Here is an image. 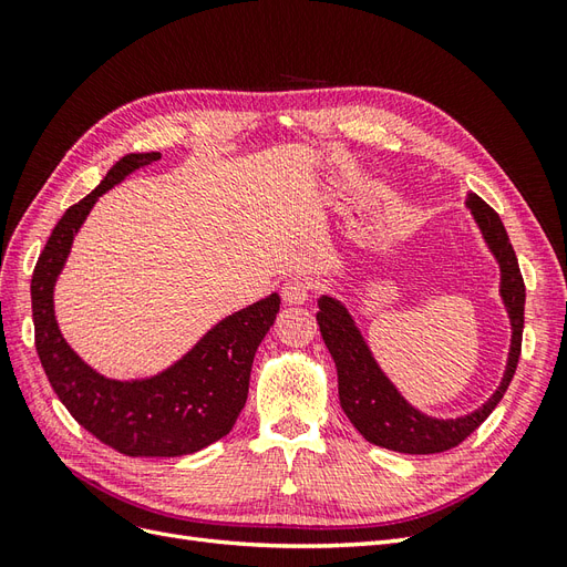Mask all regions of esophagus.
Returning <instances> with one entry per match:
<instances>
[{
    "label": "esophagus",
    "mask_w": 567,
    "mask_h": 567,
    "mask_svg": "<svg viewBox=\"0 0 567 567\" xmlns=\"http://www.w3.org/2000/svg\"><path fill=\"white\" fill-rule=\"evenodd\" d=\"M310 293H312L310 281H305V279H300V277L288 279V281L281 286V298H284V302H288V305H302V302L310 300Z\"/></svg>",
    "instance_id": "obj_1"
}]
</instances>
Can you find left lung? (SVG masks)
<instances>
[{"mask_svg": "<svg viewBox=\"0 0 567 567\" xmlns=\"http://www.w3.org/2000/svg\"><path fill=\"white\" fill-rule=\"evenodd\" d=\"M466 205L471 208L480 231H483L489 250L502 267V298L511 319V352L502 385L477 411L461 419H431L411 406L398 392L375 364L371 350L354 326L350 312L338 300L321 296L317 321L321 338L329 348L338 369V394L340 406L346 411L352 425L371 444L400 452V454H437L447 452L477 431L494 406L502 402L508 383L516 373L520 346H523V323H525V281L518 267L516 250H513L504 221L489 205L468 194Z\"/></svg>", "mask_w": 567, "mask_h": 567, "instance_id": "8db88e82", "label": "left lung"}]
</instances>
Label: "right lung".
<instances>
[{"label": "right lung", "mask_w": 567, "mask_h": 567, "mask_svg": "<svg viewBox=\"0 0 567 567\" xmlns=\"http://www.w3.org/2000/svg\"><path fill=\"white\" fill-rule=\"evenodd\" d=\"M158 158L161 153H130L90 196L71 205L40 252L30 284L35 348L51 388L84 431L125 456H184L225 437L246 406L255 350L281 305L271 293L221 319L177 364L144 381H111L71 350L54 317V284L73 238L101 194Z\"/></svg>", "instance_id": "add662e5"}]
</instances>
